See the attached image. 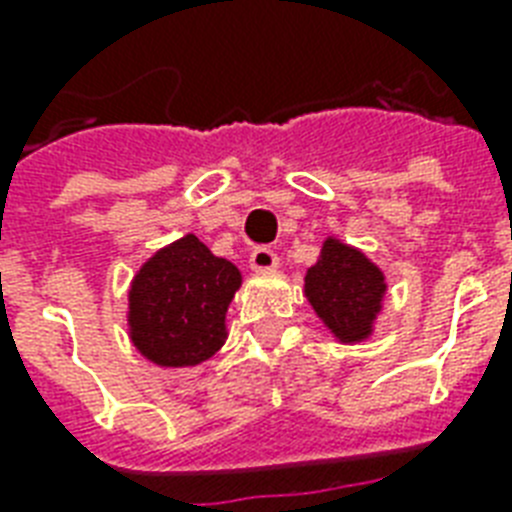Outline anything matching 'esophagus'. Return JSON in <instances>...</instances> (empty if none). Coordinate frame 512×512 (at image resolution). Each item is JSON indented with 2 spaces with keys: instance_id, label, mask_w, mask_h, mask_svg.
I'll use <instances>...</instances> for the list:
<instances>
[{
  "instance_id": "1",
  "label": "esophagus",
  "mask_w": 512,
  "mask_h": 512,
  "mask_svg": "<svg viewBox=\"0 0 512 512\" xmlns=\"http://www.w3.org/2000/svg\"><path fill=\"white\" fill-rule=\"evenodd\" d=\"M249 265H252L255 271H276V268H279V257H276V252H271V249L257 247L255 252L249 255Z\"/></svg>"
}]
</instances>
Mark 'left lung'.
<instances>
[{
  "label": "left lung",
  "instance_id": "obj_1",
  "mask_svg": "<svg viewBox=\"0 0 512 512\" xmlns=\"http://www.w3.org/2000/svg\"><path fill=\"white\" fill-rule=\"evenodd\" d=\"M385 276L361 249L329 236L316 265L305 273V297L324 327L340 342H361L372 335L382 311Z\"/></svg>",
  "mask_w": 512,
  "mask_h": 512
}]
</instances>
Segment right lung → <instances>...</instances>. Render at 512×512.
I'll list each match as a JSON object with an SVG mask.
<instances>
[{
	"label": "right lung",
	"instance_id": "add662e5",
	"mask_svg": "<svg viewBox=\"0 0 512 512\" xmlns=\"http://www.w3.org/2000/svg\"><path fill=\"white\" fill-rule=\"evenodd\" d=\"M241 287L239 268L193 233L140 265L130 287V340L159 366H196L223 348L225 313Z\"/></svg>",
	"mask_w": 512,
	"mask_h": 512
}]
</instances>
